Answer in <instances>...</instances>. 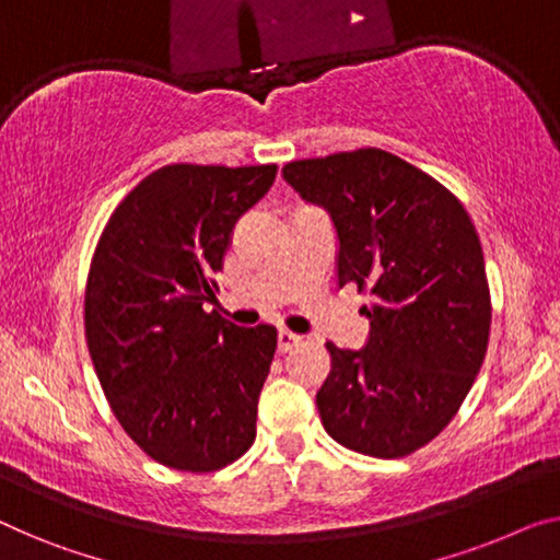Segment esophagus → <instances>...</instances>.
<instances>
[{"instance_id":"1","label":"esophagus","mask_w":560,"mask_h":560,"mask_svg":"<svg viewBox=\"0 0 560 560\" xmlns=\"http://www.w3.org/2000/svg\"><path fill=\"white\" fill-rule=\"evenodd\" d=\"M299 341H302V337H299V334H291V331H287V329H281L279 334H277V347H279V352L281 354H287V352H291V349H294Z\"/></svg>"}]
</instances>
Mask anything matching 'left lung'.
Instances as JSON below:
<instances>
[{
	"label": "left lung",
	"instance_id": "obj_1",
	"mask_svg": "<svg viewBox=\"0 0 560 560\" xmlns=\"http://www.w3.org/2000/svg\"><path fill=\"white\" fill-rule=\"evenodd\" d=\"M339 238V287L372 296L360 352L327 341L316 392L324 430L362 455L405 457L460 410L488 352L486 258L465 206L432 175L380 148L283 165Z\"/></svg>",
	"mask_w": 560,
	"mask_h": 560
}]
</instances>
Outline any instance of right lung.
<instances>
[{
  "label": "right lung",
  "mask_w": 560,
  "mask_h": 560,
  "mask_svg": "<svg viewBox=\"0 0 560 560\" xmlns=\"http://www.w3.org/2000/svg\"><path fill=\"white\" fill-rule=\"evenodd\" d=\"M273 178V163L163 165L120 200L90 261L97 380L130 440L173 470H221L254 445L277 329L236 327L203 306L233 226Z\"/></svg>",
  "instance_id": "right-lung-1"
}]
</instances>
